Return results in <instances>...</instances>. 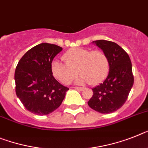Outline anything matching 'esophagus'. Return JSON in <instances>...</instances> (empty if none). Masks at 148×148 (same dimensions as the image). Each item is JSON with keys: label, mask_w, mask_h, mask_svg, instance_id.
<instances>
[{"label": "esophagus", "mask_w": 148, "mask_h": 148, "mask_svg": "<svg viewBox=\"0 0 148 148\" xmlns=\"http://www.w3.org/2000/svg\"><path fill=\"white\" fill-rule=\"evenodd\" d=\"M74 89H77V90H78V91H83L84 89V88L83 87H74Z\"/></svg>", "instance_id": "34e87169"}]
</instances>
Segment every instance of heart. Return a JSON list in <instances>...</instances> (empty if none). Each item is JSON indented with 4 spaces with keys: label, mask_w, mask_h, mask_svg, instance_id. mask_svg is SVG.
<instances>
[{
    "label": "heart",
    "mask_w": 148,
    "mask_h": 148,
    "mask_svg": "<svg viewBox=\"0 0 148 148\" xmlns=\"http://www.w3.org/2000/svg\"><path fill=\"white\" fill-rule=\"evenodd\" d=\"M63 59L65 63L55 60L51 64L53 77L63 84H70L77 71L80 75L77 84L97 85L106 78L110 69L108 56L101 50L74 48L64 53Z\"/></svg>",
    "instance_id": "1"
}]
</instances>
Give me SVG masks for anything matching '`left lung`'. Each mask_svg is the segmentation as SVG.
<instances>
[{"label": "left lung", "instance_id": "1", "mask_svg": "<svg viewBox=\"0 0 148 148\" xmlns=\"http://www.w3.org/2000/svg\"><path fill=\"white\" fill-rule=\"evenodd\" d=\"M108 56L110 69L103 83L92 88L93 95L88 101L92 109L101 114H110L126 102L134 84L130 58L116 43L105 40L93 41Z\"/></svg>", "mask_w": 148, "mask_h": 148}]
</instances>
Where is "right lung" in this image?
<instances>
[{"label": "right lung", "instance_id": "right-lung-1", "mask_svg": "<svg viewBox=\"0 0 148 148\" xmlns=\"http://www.w3.org/2000/svg\"><path fill=\"white\" fill-rule=\"evenodd\" d=\"M62 48L42 43L27 52L15 71L16 93L30 112L47 115L61 105L68 88L56 80L51 72L53 59Z\"/></svg>", "mask_w": 148, "mask_h": 148}]
</instances>
